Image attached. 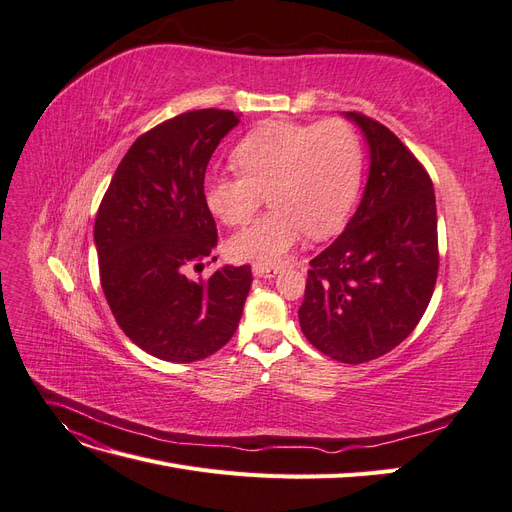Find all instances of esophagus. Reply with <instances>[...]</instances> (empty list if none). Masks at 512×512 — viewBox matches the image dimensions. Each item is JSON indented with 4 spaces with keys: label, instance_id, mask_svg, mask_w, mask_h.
Here are the masks:
<instances>
[{
    "label": "esophagus",
    "instance_id": "obj_1",
    "mask_svg": "<svg viewBox=\"0 0 512 512\" xmlns=\"http://www.w3.org/2000/svg\"><path fill=\"white\" fill-rule=\"evenodd\" d=\"M252 273L256 275V277H275L277 275V269L275 267H267V265H254L252 267Z\"/></svg>",
    "mask_w": 512,
    "mask_h": 512
}]
</instances>
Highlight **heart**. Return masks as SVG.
<instances>
[{
  "mask_svg": "<svg viewBox=\"0 0 512 512\" xmlns=\"http://www.w3.org/2000/svg\"><path fill=\"white\" fill-rule=\"evenodd\" d=\"M241 175L207 181V205L228 226H243L265 205L273 211L228 241L235 260L275 265L305 235L329 237L344 224L361 188L363 147L346 119L269 121L235 149Z\"/></svg>",
  "mask_w": 512,
  "mask_h": 512,
  "instance_id": "1",
  "label": "heart"
}]
</instances>
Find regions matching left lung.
Returning <instances> with one entry per match:
<instances>
[{
  "mask_svg": "<svg viewBox=\"0 0 512 512\" xmlns=\"http://www.w3.org/2000/svg\"><path fill=\"white\" fill-rule=\"evenodd\" d=\"M369 145L361 205L309 262L301 331L339 363L391 352L414 331L438 277V215L423 164L376 119L346 113Z\"/></svg>",
  "mask_w": 512,
  "mask_h": 512,
  "instance_id": "obj_1",
  "label": "left lung"
}]
</instances>
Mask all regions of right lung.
Here are the masks:
<instances>
[{
	"mask_svg": "<svg viewBox=\"0 0 512 512\" xmlns=\"http://www.w3.org/2000/svg\"><path fill=\"white\" fill-rule=\"evenodd\" d=\"M237 123L232 111L200 108L138 136L96 215L106 303L121 331L162 361L192 363L226 346L252 286L247 265H226L209 280L185 275L218 245L205 173Z\"/></svg>",
	"mask_w": 512,
	"mask_h": 512,
	"instance_id": "add662e5",
	"label": "right lung"
}]
</instances>
